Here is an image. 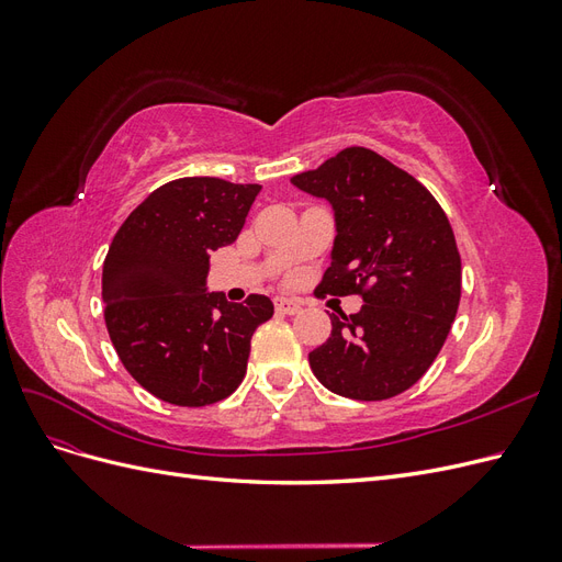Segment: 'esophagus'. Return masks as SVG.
I'll return each mask as SVG.
<instances>
[{"instance_id":"obj_1","label":"esophagus","mask_w":562,"mask_h":562,"mask_svg":"<svg viewBox=\"0 0 562 562\" xmlns=\"http://www.w3.org/2000/svg\"><path fill=\"white\" fill-rule=\"evenodd\" d=\"M274 307H277V312H279V314L293 316V314H300L302 304H300V302H295V300H291V297H277V300H274Z\"/></svg>"}]
</instances>
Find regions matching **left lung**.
<instances>
[{"label": "left lung", "mask_w": 562, "mask_h": 562, "mask_svg": "<svg viewBox=\"0 0 562 562\" xmlns=\"http://www.w3.org/2000/svg\"><path fill=\"white\" fill-rule=\"evenodd\" d=\"M330 201L337 236L316 295H361L359 314L330 316L333 333L310 353L316 380L353 401L411 389L443 347L462 295V260L448 215L403 168L347 147L293 176Z\"/></svg>", "instance_id": "1"}]
</instances>
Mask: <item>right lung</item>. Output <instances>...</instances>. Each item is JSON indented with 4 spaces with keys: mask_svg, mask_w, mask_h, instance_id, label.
I'll return each instance as SVG.
<instances>
[{
    "mask_svg": "<svg viewBox=\"0 0 562 562\" xmlns=\"http://www.w3.org/2000/svg\"><path fill=\"white\" fill-rule=\"evenodd\" d=\"M260 184L180 178L161 184L119 227L103 265L105 326L131 378L182 407L227 398L241 384L250 337L274 314L206 291L211 252L244 229Z\"/></svg>",
    "mask_w": 562,
    "mask_h": 562,
    "instance_id": "1",
    "label": "right lung"
}]
</instances>
